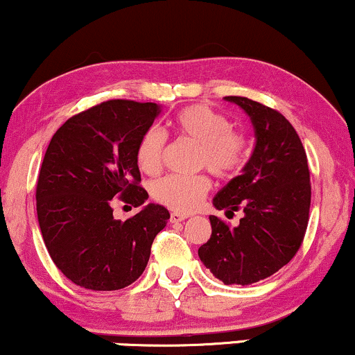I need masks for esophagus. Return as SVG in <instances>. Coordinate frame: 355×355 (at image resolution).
<instances>
[{"instance_id": "34e87169", "label": "esophagus", "mask_w": 355, "mask_h": 355, "mask_svg": "<svg viewBox=\"0 0 355 355\" xmlns=\"http://www.w3.org/2000/svg\"><path fill=\"white\" fill-rule=\"evenodd\" d=\"M189 217L187 216V214H179V212H173L169 216V222L171 224H178V222H182V220H186V218Z\"/></svg>"}]
</instances>
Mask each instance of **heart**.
<instances>
[{"label": "heart", "instance_id": "heart-1", "mask_svg": "<svg viewBox=\"0 0 355 355\" xmlns=\"http://www.w3.org/2000/svg\"><path fill=\"white\" fill-rule=\"evenodd\" d=\"M178 137L198 146L196 166L205 168L218 178L235 174L245 163V139L232 130L230 120L205 105H191L181 110L173 121ZM166 135L156 126L148 128L137 146V164L146 174H156L161 168ZM211 181L204 174L196 176H164L153 182L155 200L173 211H192L200 204Z\"/></svg>", "mask_w": 355, "mask_h": 355}]
</instances>
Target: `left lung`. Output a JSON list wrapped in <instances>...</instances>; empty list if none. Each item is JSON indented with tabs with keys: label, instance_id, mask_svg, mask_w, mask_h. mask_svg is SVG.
I'll list each match as a JSON object with an SVG mask.
<instances>
[{
	"label": "left lung",
	"instance_id": "8db88e82",
	"mask_svg": "<svg viewBox=\"0 0 355 355\" xmlns=\"http://www.w3.org/2000/svg\"><path fill=\"white\" fill-rule=\"evenodd\" d=\"M250 118L255 144L240 176L214 198L225 216L242 209L230 229L209 217L212 235L199 258L224 284H252L271 277L296 255L303 242L311 205L308 159L290 121L273 108L245 97H225Z\"/></svg>",
	"mask_w": 355,
	"mask_h": 355
}]
</instances>
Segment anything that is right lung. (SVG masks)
Here are the masks:
<instances>
[{
	"label": "right lung",
	"instance_id": "1",
	"mask_svg": "<svg viewBox=\"0 0 355 355\" xmlns=\"http://www.w3.org/2000/svg\"><path fill=\"white\" fill-rule=\"evenodd\" d=\"M161 105L108 100L69 118L52 137L41 171L37 222L57 268L78 286L115 291L141 277L168 209L145 204L137 146ZM115 195L142 205L128 221L112 218Z\"/></svg>",
	"mask_w": 355,
	"mask_h": 355
}]
</instances>
